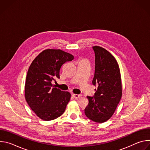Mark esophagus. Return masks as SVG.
<instances>
[{
    "mask_svg": "<svg viewBox=\"0 0 150 150\" xmlns=\"http://www.w3.org/2000/svg\"><path fill=\"white\" fill-rule=\"evenodd\" d=\"M72 96L75 98H79L81 97V95H79V94H72Z\"/></svg>",
    "mask_w": 150,
    "mask_h": 150,
    "instance_id": "1",
    "label": "esophagus"
}]
</instances>
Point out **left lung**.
<instances>
[{
	"mask_svg": "<svg viewBox=\"0 0 150 150\" xmlns=\"http://www.w3.org/2000/svg\"><path fill=\"white\" fill-rule=\"evenodd\" d=\"M95 72L93 84L98 83L94 97L87 96L84 111L90 120L103 123L114 114L122 95L120 71L115 57L105 49L95 46Z\"/></svg>",
	"mask_w": 150,
	"mask_h": 150,
	"instance_id": "obj_1",
	"label": "left lung"
}]
</instances>
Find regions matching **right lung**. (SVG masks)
I'll return each mask as SVG.
<instances>
[{"mask_svg": "<svg viewBox=\"0 0 150 150\" xmlns=\"http://www.w3.org/2000/svg\"><path fill=\"white\" fill-rule=\"evenodd\" d=\"M72 54L60 49L42 51L33 60L28 70L25 97L31 110L41 119L49 121L60 116L65 111L71 95L53 87L52 83L60 78V69Z\"/></svg>", "mask_w": 150, "mask_h": 150, "instance_id": "add662e5", "label": "right lung"}]
</instances>
